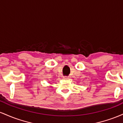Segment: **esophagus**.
Returning <instances> with one entry per match:
<instances>
[{
  "label": "esophagus",
  "instance_id": "34e87169",
  "mask_svg": "<svg viewBox=\"0 0 123 123\" xmlns=\"http://www.w3.org/2000/svg\"><path fill=\"white\" fill-rule=\"evenodd\" d=\"M69 77H67V76H64V77H63V79H68Z\"/></svg>",
  "mask_w": 123,
  "mask_h": 123
}]
</instances>
